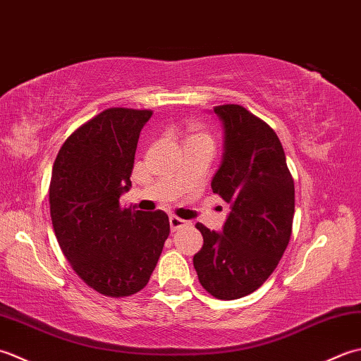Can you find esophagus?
I'll return each mask as SVG.
<instances>
[{
  "label": "esophagus",
  "instance_id": "obj_1",
  "mask_svg": "<svg viewBox=\"0 0 361 361\" xmlns=\"http://www.w3.org/2000/svg\"><path fill=\"white\" fill-rule=\"evenodd\" d=\"M187 226V221H183V219L178 218V216H170V227H171V232L179 231L180 227Z\"/></svg>",
  "mask_w": 361,
  "mask_h": 361
}]
</instances>
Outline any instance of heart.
<instances>
[{
	"instance_id": "obj_1",
	"label": "heart",
	"mask_w": 361,
	"mask_h": 361,
	"mask_svg": "<svg viewBox=\"0 0 361 361\" xmlns=\"http://www.w3.org/2000/svg\"><path fill=\"white\" fill-rule=\"evenodd\" d=\"M196 143H204L213 146V137L209 130L201 129L197 126H190L185 130V135H183V145H196Z\"/></svg>"
}]
</instances>
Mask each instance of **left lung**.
Masks as SVG:
<instances>
[{"mask_svg":"<svg viewBox=\"0 0 361 361\" xmlns=\"http://www.w3.org/2000/svg\"><path fill=\"white\" fill-rule=\"evenodd\" d=\"M224 126L221 166L212 190L231 205L223 232L197 223L193 257L201 285L223 300L254 293L273 274L291 237L294 180L276 132L238 104L213 107Z\"/></svg>","mask_w":361,"mask_h":361,"instance_id":"8db88e82","label":"left lung"}]
</instances>
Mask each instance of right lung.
Here are the masks:
<instances>
[{"label":"right lung","instance_id":"1","mask_svg":"<svg viewBox=\"0 0 361 361\" xmlns=\"http://www.w3.org/2000/svg\"><path fill=\"white\" fill-rule=\"evenodd\" d=\"M152 110L112 107L65 140L49 183L51 221L63 255L104 296L143 290L170 235L165 212L121 209L140 132Z\"/></svg>","mask_w":361,"mask_h":361}]
</instances>
